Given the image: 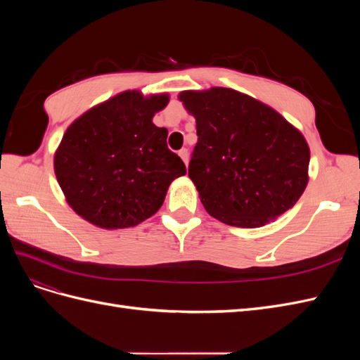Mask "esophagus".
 Returning <instances> with one entry per match:
<instances>
[{
  "instance_id": "esophagus-1",
  "label": "esophagus",
  "mask_w": 360,
  "mask_h": 360,
  "mask_svg": "<svg viewBox=\"0 0 360 360\" xmlns=\"http://www.w3.org/2000/svg\"><path fill=\"white\" fill-rule=\"evenodd\" d=\"M179 156H180V158H181V160L188 165V160H189V153H188V150H186V148H181V150L179 151Z\"/></svg>"
}]
</instances>
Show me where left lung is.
<instances>
[{
    "label": "left lung",
    "instance_id": "8db88e82",
    "mask_svg": "<svg viewBox=\"0 0 360 360\" xmlns=\"http://www.w3.org/2000/svg\"><path fill=\"white\" fill-rule=\"evenodd\" d=\"M179 99L197 120L189 177L207 213L257 228L297 202L308 184L309 147L284 117L222 86L183 91Z\"/></svg>",
    "mask_w": 360,
    "mask_h": 360
}]
</instances>
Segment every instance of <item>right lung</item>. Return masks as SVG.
<instances>
[{
  "mask_svg": "<svg viewBox=\"0 0 360 360\" xmlns=\"http://www.w3.org/2000/svg\"><path fill=\"white\" fill-rule=\"evenodd\" d=\"M168 94L124 91L69 126L53 158L72 209L106 230L135 226L163 204L174 179L186 174L167 146L168 130L151 122Z\"/></svg>",
  "mask_w": 360,
  "mask_h": 360,
  "instance_id": "1",
  "label": "right lung"
}]
</instances>
